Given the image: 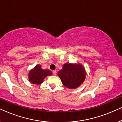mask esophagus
I'll return each mask as SVG.
<instances>
[{"mask_svg": "<svg viewBox=\"0 0 122 122\" xmlns=\"http://www.w3.org/2000/svg\"><path fill=\"white\" fill-rule=\"evenodd\" d=\"M53 74H54V76H56V70H55V71H53Z\"/></svg>", "mask_w": 122, "mask_h": 122, "instance_id": "34e87169", "label": "esophagus"}]
</instances>
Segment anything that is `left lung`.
<instances>
[{
    "label": "left lung",
    "instance_id": "8db88e82",
    "mask_svg": "<svg viewBox=\"0 0 122 122\" xmlns=\"http://www.w3.org/2000/svg\"><path fill=\"white\" fill-rule=\"evenodd\" d=\"M58 75L65 86L74 89L78 87L84 81L86 73L84 68L81 64L66 63Z\"/></svg>",
    "mask_w": 122,
    "mask_h": 122
}]
</instances>
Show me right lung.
Returning <instances> with one entry per match:
<instances>
[{
  "label": "right lung",
  "mask_w": 122,
  "mask_h": 122,
  "mask_svg": "<svg viewBox=\"0 0 122 122\" xmlns=\"http://www.w3.org/2000/svg\"><path fill=\"white\" fill-rule=\"evenodd\" d=\"M52 75L49 70L41 69V66L36 65L34 69L31 70L29 74V80L31 83L40 84L43 81L46 76Z\"/></svg>",
  "instance_id": "add662e5"
}]
</instances>
